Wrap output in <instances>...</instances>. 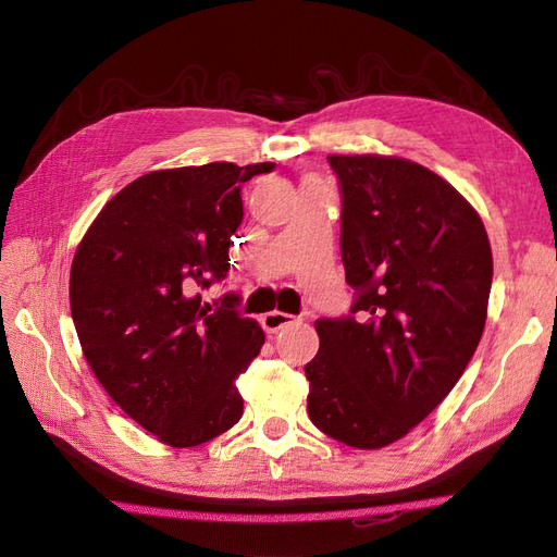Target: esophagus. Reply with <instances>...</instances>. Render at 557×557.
Instances as JSON below:
<instances>
[{"mask_svg":"<svg viewBox=\"0 0 557 557\" xmlns=\"http://www.w3.org/2000/svg\"><path fill=\"white\" fill-rule=\"evenodd\" d=\"M260 320H262V327H264V332L274 334V332L283 330L285 325L295 323V315H290V313H283V311H269V313H264Z\"/></svg>","mask_w":557,"mask_h":557,"instance_id":"34e87169","label":"esophagus"}]
</instances>
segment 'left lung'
<instances>
[{"label":"left lung","instance_id":"obj_1","mask_svg":"<svg viewBox=\"0 0 557 557\" xmlns=\"http://www.w3.org/2000/svg\"><path fill=\"white\" fill-rule=\"evenodd\" d=\"M342 260L358 297L320 318L305 367L311 423L374 450L440 407L481 342L493 250L481 215L440 174L395 156H330Z\"/></svg>","mask_w":557,"mask_h":557}]
</instances>
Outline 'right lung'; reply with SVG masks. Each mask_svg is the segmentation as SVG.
Returning a JSON list of instances; mask_svg holds the SVG:
<instances>
[{"mask_svg": "<svg viewBox=\"0 0 557 557\" xmlns=\"http://www.w3.org/2000/svg\"><path fill=\"white\" fill-rule=\"evenodd\" d=\"M274 162H209L139 176L97 213L76 248L72 318L92 374L134 423L174 448L227 432L237 379L264 344L258 320L201 305L225 278L244 218L242 185Z\"/></svg>", "mask_w": 557, "mask_h": 557, "instance_id": "1", "label": "right lung"}]
</instances>
